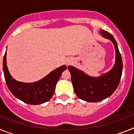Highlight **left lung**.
Returning a JSON list of instances; mask_svg holds the SVG:
<instances>
[{
    "mask_svg": "<svg viewBox=\"0 0 134 134\" xmlns=\"http://www.w3.org/2000/svg\"><path fill=\"white\" fill-rule=\"evenodd\" d=\"M100 34L115 45V63L112 69L108 73L95 78L86 75L74 67H68L76 94L79 99L88 102H100L110 97L118 88L122 73V60L116 41L107 31L101 30Z\"/></svg>",
    "mask_w": 134,
    "mask_h": 134,
    "instance_id": "8db88e82",
    "label": "left lung"
}]
</instances>
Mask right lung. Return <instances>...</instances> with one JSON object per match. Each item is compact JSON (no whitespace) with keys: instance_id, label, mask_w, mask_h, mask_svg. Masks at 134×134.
I'll use <instances>...</instances> for the list:
<instances>
[{"instance_id":"right-lung-1","label":"right lung","mask_w":134,"mask_h":134,"mask_svg":"<svg viewBox=\"0 0 134 134\" xmlns=\"http://www.w3.org/2000/svg\"><path fill=\"white\" fill-rule=\"evenodd\" d=\"M3 72L5 82L12 94L26 104L37 105L48 102L53 95L58 81L63 71L67 69L65 65L57 68L39 81L26 83L16 81L12 77L7 69L6 52L3 57Z\"/></svg>"}]
</instances>
